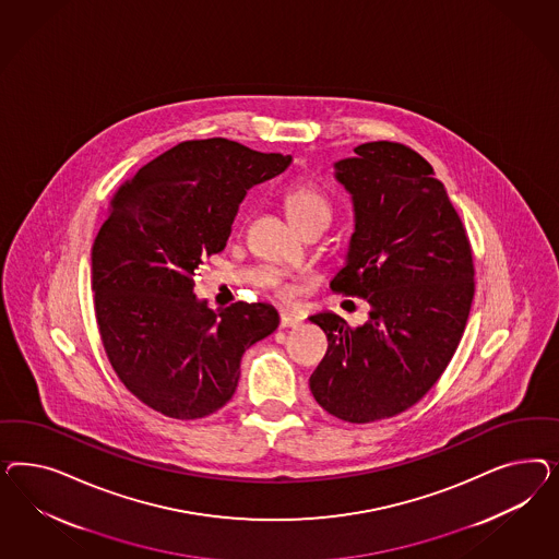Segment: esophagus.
Returning <instances> with one entry per match:
<instances>
[{
    "mask_svg": "<svg viewBox=\"0 0 559 559\" xmlns=\"http://www.w3.org/2000/svg\"><path fill=\"white\" fill-rule=\"evenodd\" d=\"M304 323V318L293 313V311H281V328H299Z\"/></svg>",
    "mask_w": 559,
    "mask_h": 559,
    "instance_id": "1",
    "label": "esophagus"
}]
</instances>
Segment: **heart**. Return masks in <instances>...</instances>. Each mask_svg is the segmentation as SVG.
<instances>
[{
  "instance_id": "heart-1",
  "label": "heart",
  "mask_w": 559,
  "mask_h": 559,
  "mask_svg": "<svg viewBox=\"0 0 559 559\" xmlns=\"http://www.w3.org/2000/svg\"><path fill=\"white\" fill-rule=\"evenodd\" d=\"M285 206H287L288 219L293 221L295 227H301L309 221H323L328 225V221L332 217V204L328 201V197L309 185L290 188L285 197ZM276 295L283 301H290L295 297V288L283 285L276 288Z\"/></svg>"
}]
</instances>
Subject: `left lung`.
Instances as JSON below:
<instances>
[{
  "instance_id": "1",
  "label": "left lung",
  "mask_w": 559,
  "mask_h": 559,
  "mask_svg": "<svg viewBox=\"0 0 559 559\" xmlns=\"http://www.w3.org/2000/svg\"><path fill=\"white\" fill-rule=\"evenodd\" d=\"M355 153L334 164L353 197L355 234L330 287L371 311L358 328L330 311L309 318L328 336L309 388L332 416L367 424L420 402L451 362L474 301V255L420 153L391 141Z\"/></svg>"
}]
</instances>
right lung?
<instances>
[{"instance_id": "obj_1", "label": "right lung", "mask_w": 559, "mask_h": 559, "mask_svg": "<svg viewBox=\"0 0 559 559\" xmlns=\"http://www.w3.org/2000/svg\"><path fill=\"white\" fill-rule=\"evenodd\" d=\"M288 164L223 136L185 141L112 197L92 246L94 309L104 353L145 406L176 420L215 414L236 391L243 353L278 328L269 304L213 311L192 276L225 250L246 192Z\"/></svg>"}]
</instances>
